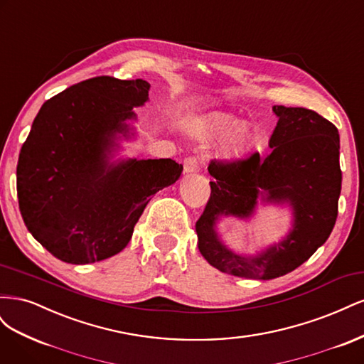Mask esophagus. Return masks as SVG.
Here are the masks:
<instances>
[{
  "label": "esophagus",
  "mask_w": 364,
  "mask_h": 364,
  "mask_svg": "<svg viewBox=\"0 0 364 364\" xmlns=\"http://www.w3.org/2000/svg\"><path fill=\"white\" fill-rule=\"evenodd\" d=\"M199 159H197L196 156H188L183 159V171L188 174V173H196L199 171Z\"/></svg>",
  "instance_id": "esophagus-1"
}]
</instances>
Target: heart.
I'll return each instance as SVG.
<instances>
[{
	"mask_svg": "<svg viewBox=\"0 0 364 364\" xmlns=\"http://www.w3.org/2000/svg\"><path fill=\"white\" fill-rule=\"evenodd\" d=\"M191 132L200 139L214 141L226 138L228 153H235L243 149L249 138V132L245 126H241L240 118L225 112H214L197 121Z\"/></svg>",
	"mask_w": 364,
	"mask_h": 364,
	"instance_id": "heart-1",
	"label": "heart"
}]
</instances>
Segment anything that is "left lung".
<instances>
[{"label": "left lung", "instance_id": "8db88e82", "mask_svg": "<svg viewBox=\"0 0 364 364\" xmlns=\"http://www.w3.org/2000/svg\"><path fill=\"white\" fill-rule=\"evenodd\" d=\"M278 117L270 151L235 161H211V196L197 220L203 258L220 272L249 279H273L299 267L328 240L336 225L341 190L337 127L305 107L273 106ZM289 203L294 225L287 237L253 257L238 256L218 238L222 215L248 218L257 199Z\"/></svg>", "mask_w": 364, "mask_h": 364}]
</instances>
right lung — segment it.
Returning a JSON list of instances; mask_svg holds the SVG:
<instances>
[{
    "label": "right lung",
    "mask_w": 364,
    "mask_h": 364,
    "mask_svg": "<svg viewBox=\"0 0 364 364\" xmlns=\"http://www.w3.org/2000/svg\"><path fill=\"white\" fill-rule=\"evenodd\" d=\"M149 82L100 75L42 105L16 167L19 211L51 255L90 264L117 255L150 197L179 179L173 159L111 162L127 119L149 100Z\"/></svg>",
    "instance_id": "1"
}]
</instances>
